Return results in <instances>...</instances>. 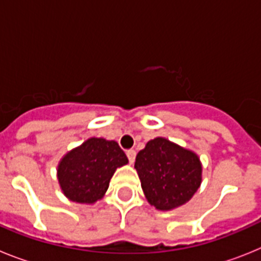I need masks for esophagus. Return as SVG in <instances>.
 <instances>
[{
    "label": "esophagus",
    "mask_w": 261,
    "mask_h": 261,
    "mask_svg": "<svg viewBox=\"0 0 261 261\" xmlns=\"http://www.w3.org/2000/svg\"><path fill=\"white\" fill-rule=\"evenodd\" d=\"M126 156H128V159H129V163H133L135 162V158H136V151L128 150L126 151Z\"/></svg>",
    "instance_id": "esophagus-1"
}]
</instances>
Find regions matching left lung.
<instances>
[{
	"label": "left lung",
	"instance_id": "obj_1",
	"mask_svg": "<svg viewBox=\"0 0 261 261\" xmlns=\"http://www.w3.org/2000/svg\"><path fill=\"white\" fill-rule=\"evenodd\" d=\"M135 168L147 202L158 211L179 208L201 186L199 155L165 137L150 140L138 151Z\"/></svg>",
	"mask_w": 261,
	"mask_h": 261
}]
</instances>
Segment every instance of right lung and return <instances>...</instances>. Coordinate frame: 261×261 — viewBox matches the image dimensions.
I'll return each mask as SVG.
<instances>
[{
	"instance_id": "right-lung-1",
	"label": "right lung",
	"mask_w": 261,
	"mask_h": 261,
	"mask_svg": "<svg viewBox=\"0 0 261 261\" xmlns=\"http://www.w3.org/2000/svg\"><path fill=\"white\" fill-rule=\"evenodd\" d=\"M126 163L128 158L116 141L91 137L60 159V188L70 201L95 204L107 192L116 168Z\"/></svg>"
}]
</instances>
